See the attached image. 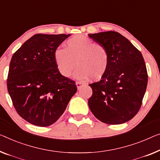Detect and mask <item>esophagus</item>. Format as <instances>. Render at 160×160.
<instances>
[{
    "label": "esophagus",
    "instance_id": "obj_1",
    "mask_svg": "<svg viewBox=\"0 0 160 160\" xmlns=\"http://www.w3.org/2000/svg\"><path fill=\"white\" fill-rule=\"evenodd\" d=\"M82 85H83V83L81 82H79V81H77V82H76V85H77V88H78V89L82 87Z\"/></svg>",
    "mask_w": 160,
    "mask_h": 160
}]
</instances>
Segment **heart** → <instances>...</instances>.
I'll return each mask as SVG.
<instances>
[{"label":"heart","mask_w":160,"mask_h":160,"mask_svg":"<svg viewBox=\"0 0 160 160\" xmlns=\"http://www.w3.org/2000/svg\"><path fill=\"white\" fill-rule=\"evenodd\" d=\"M65 48H57L53 54L57 70L64 77H70L75 68V63L78 69L75 77L79 80L89 77L98 80L106 72L109 53L104 44L94 43L90 38L79 35L69 39Z\"/></svg>","instance_id":"1"}]
</instances>
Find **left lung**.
I'll use <instances>...</instances> for the list:
<instances>
[{
    "label": "left lung",
    "mask_w": 160,
    "mask_h": 160,
    "mask_svg": "<svg viewBox=\"0 0 160 160\" xmlns=\"http://www.w3.org/2000/svg\"><path fill=\"white\" fill-rule=\"evenodd\" d=\"M88 36L104 44L109 53V65L92 90L88 106L98 120L121 124L133 118L141 108L148 75L144 59L128 40L118 32H106Z\"/></svg>",
    "instance_id": "obj_1"
}]
</instances>
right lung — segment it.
I'll list each match as a JSON object with an SVG mask.
<instances>
[{
    "instance_id": "add662e5",
    "label": "right lung",
    "mask_w": 160,
    "mask_h": 160,
    "mask_svg": "<svg viewBox=\"0 0 160 160\" xmlns=\"http://www.w3.org/2000/svg\"><path fill=\"white\" fill-rule=\"evenodd\" d=\"M70 34H35L12 57L7 88L18 115L45 127L58 120L76 92L75 81L57 70L53 54Z\"/></svg>"
}]
</instances>
